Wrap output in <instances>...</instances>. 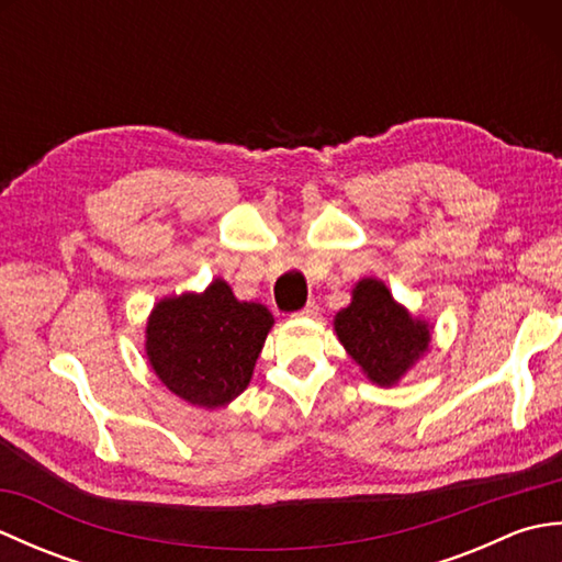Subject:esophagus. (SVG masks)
<instances>
[{"mask_svg":"<svg viewBox=\"0 0 562 562\" xmlns=\"http://www.w3.org/2000/svg\"><path fill=\"white\" fill-rule=\"evenodd\" d=\"M318 314V304L316 302H308L302 312H296V316H302V318H314Z\"/></svg>","mask_w":562,"mask_h":562,"instance_id":"obj_1","label":"esophagus"}]
</instances>
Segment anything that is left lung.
Masks as SVG:
<instances>
[{
  "instance_id": "8db88e82",
  "label": "left lung",
  "mask_w": 562,
  "mask_h": 562,
  "mask_svg": "<svg viewBox=\"0 0 562 562\" xmlns=\"http://www.w3.org/2000/svg\"><path fill=\"white\" fill-rule=\"evenodd\" d=\"M333 330L362 374L389 389L427 355L435 326L393 300L379 278H362L350 304L333 318Z\"/></svg>"
}]
</instances>
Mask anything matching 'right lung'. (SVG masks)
I'll use <instances>...</instances> for the list:
<instances>
[{
    "mask_svg": "<svg viewBox=\"0 0 562 562\" xmlns=\"http://www.w3.org/2000/svg\"><path fill=\"white\" fill-rule=\"evenodd\" d=\"M272 326L268 306L238 302L229 282L214 278L202 292L154 304L145 328L147 362L173 396L217 411L250 384Z\"/></svg>",
    "mask_w": 562,
    "mask_h": 562,
    "instance_id": "obj_1",
    "label": "right lung"
}]
</instances>
